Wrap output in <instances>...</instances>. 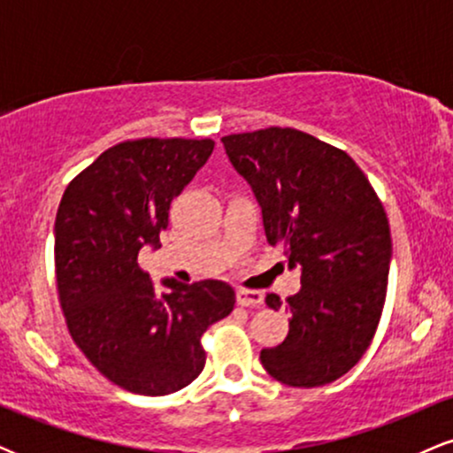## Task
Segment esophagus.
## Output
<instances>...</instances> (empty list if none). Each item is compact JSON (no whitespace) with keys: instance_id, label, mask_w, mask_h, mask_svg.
Listing matches in <instances>:
<instances>
[{"instance_id":"esophagus-1","label":"esophagus","mask_w":453,"mask_h":453,"mask_svg":"<svg viewBox=\"0 0 453 453\" xmlns=\"http://www.w3.org/2000/svg\"><path fill=\"white\" fill-rule=\"evenodd\" d=\"M236 303L241 306H259L264 304V294L253 292V289H238Z\"/></svg>"}]
</instances>
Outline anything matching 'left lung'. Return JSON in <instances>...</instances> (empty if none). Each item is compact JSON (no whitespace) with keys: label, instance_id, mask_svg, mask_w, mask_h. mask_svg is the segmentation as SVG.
I'll list each match as a JSON object with an SVG mask.
<instances>
[{"label":"left lung","instance_id":"obj_1","mask_svg":"<svg viewBox=\"0 0 453 453\" xmlns=\"http://www.w3.org/2000/svg\"><path fill=\"white\" fill-rule=\"evenodd\" d=\"M262 209L266 241L280 244L300 292L289 332L262 349L268 375L317 388L351 371L371 345L386 303L392 236L383 204L345 150L292 127L221 138ZM270 309L280 298L266 296Z\"/></svg>","mask_w":453,"mask_h":453}]
</instances>
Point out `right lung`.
<instances>
[{"instance_id": "1", "label": "right lung", "mask_w": 453, "mask_h": 453, "mask_svg": "<svg viewBox=\"0 0 453 453\" xmlns=\"http://www.w3.org/2000/svg\"><path fill=\"white\" fill-rule=\"evenodd\" d=\"M211 138H142L104 150L67 185L55 219V273L67 330L114 386L165 396L204 368L200 339L232 313L223 280L165 292L138 266L142 247L159 249L170 204L211 157Z\"/></svg>"}]
</instances>
